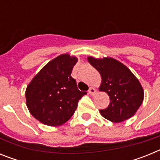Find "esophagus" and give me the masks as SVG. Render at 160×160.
I'll use <instances>...</instances> for the list:
<instances>
[{"label": "esophagus", "instance_id": "34e87169", "mask_svg": "<svg viewBox=\"0 0 160 160\" xmlns=\"http://www.w3.org/2000/svg\"><path fill=\"white\" fill-rule=\"evenodd\" d=\"M96 92H97V90H96L94 88H93V87H90V88L89 89L88 93H89V94H90L91 96H94V94H96Z\"/></svg>", "mask_w": 160, "mask_h": 160}]
</instances>
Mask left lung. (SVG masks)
<instances>
[{
  "instance_id": "8db88e82",
  "label": "left lung",
  "mask_w": 160,
  "mask_h": 160,
  "mask_svg": "<svg viewBox=\"0 0 160 160\" xmlns=\"http://www.w3.org/2000/svg\"><path fill=\"white\" fill-rule=\"evenodd\" d=\"M87 60L101 75L99 90L110 97L108 107L100 110L102 116L112 122L131 118L144 98L143 89L138 78L125 65L112 58H95L89 56Z\"/></svg>"
}]
</instances>
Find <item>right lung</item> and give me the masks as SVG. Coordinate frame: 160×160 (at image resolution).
<instances>
[{
    "label": "right lung",
    "instance_id": "obj_1",
    "mask_svg": "<svg viewBox=\"0 0 160 160\" xmlns=\"http://www.w3.org/2000/svg\"><path fill=\"white\" fill-rule=\"evenodd\" d=\"M78 58L64 53L47 63L26 87V106L37 120L50 127L70 119L87 92L78 89L71 72Z\"/></svg>",
    "mask_w": 160,
    "mask_h": 160
}]
</instances>
